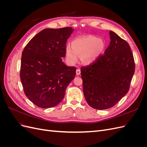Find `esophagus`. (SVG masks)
Segmentation results:
<instances>
[{
	"mask_svg": "<svg viewBox=\"0 0 147 147\" xmlns=\"http://www.w3.org/2000/svg\"><path fill=\"white\" fill-rule=\"evenodd\" d=\"M76 74H77V75H80V74H81V70H80V69H77V70H76Z\"/></svg>",
	"mask_w": 147,
	"mask_h": 147,
	"instance_id": "1",
	"label": "esophagus"
}]
</instances>
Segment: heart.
Instances as JSON below:
<instances>
[{
  "instance_id": "b5f03b06",
  "label": "heart",
  "mask_w": 147,
  "mask_h": 147,
  "mask_svg": "<svg viewBox=\"0 0 147 147\" xmlns=\"http://www.w3.org/2000/svg\"><path fill=\"white\" fill-rule=\"evenodd\" d=\"M105 43L101 38L93 35H86L75 38L71 47L65 48V56L70 64H74L81 56V61L85 64L94 63L103 55Z\"/></svg>"
}]
</instances>
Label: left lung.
<instances>
[{
  "label": "left lung",
  "mask_w": 147,
  "mask_h": 147,
  "mask_svg": "<svg viewBox=\"0 0 147 147\" xmlns=\"http://www.w3.org/2000/svg\"><path fill=\"white\" fill-rule=\"evenodd\" d=\"M109 32L111 41L104 55L81 69L84 97L97 110L111 108L127 94L135 71L129 44L113 31Z\"/></svg>",
  "instance_id": "obj_1"
}]
</instances>
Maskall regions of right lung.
Returning <instances> with one entry per match:
<instances>
[{
    "label": "right lung",
    "instance_id": "add662e5",
    "mask_svg": "<svg viewBox=\"0 0 147 147\" xmlns=\"http://www.w3.org/2000/svg\"><path fill=\"white\" fill-rule=\"evenodd\" d=\"M74 29H45L30 40L22 53L21 81L28 98L38 107H53L63 99L76 75L66 65L65 44Z\"/></svg>",
    "mask_w": 147,
    "mask_h": 147
}]
</instances>
